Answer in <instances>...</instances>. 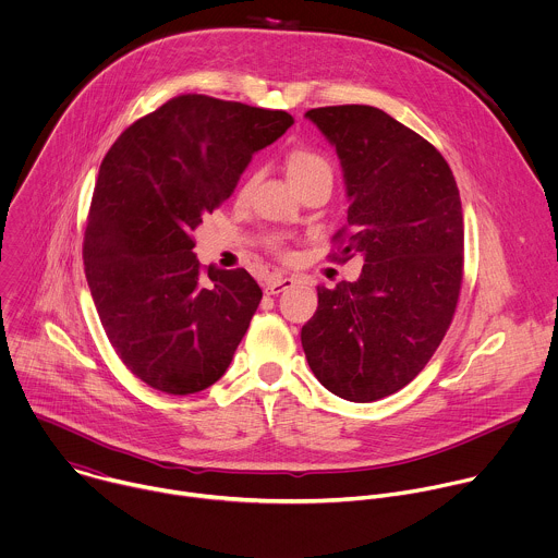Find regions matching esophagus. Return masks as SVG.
<instances>
[{"label": "esophagus", "instance_id": "1", "mask_svg": "<svg viewBox=\"0 0 558 558\" xmlns=\"http://www.w3.org/2000/svg\"><path fill=\"white\" fill-rule=\"evenodd\" d=\"M293 284H295V280H293V278L271 276V278L267 280V284H265V293H267V295H278V293H282V291L291 289Z\"/></svg>", "mask_w": 558, "mask_h": 558}]
</instances>
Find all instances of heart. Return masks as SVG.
Segmentation results:
<instances>
[{
    "mask_svg": "<svg viewBox=\"0 0 558 558\" xmlns=\"http://www.w3.org/2000/svg\"><path fill=\"white\" fill-rule=\"evenodd\" d=\"M287 172L291 181L298 185L300 181L317 174V172H330V163L324 155L311 150V148H295L287 157Z\"/></svg>",
    "mask_w": 558,
    "mask_h": 558,
    "instance_id": "1",
    "label": "heart"
}]
</instances>
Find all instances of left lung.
I'll use <instances>...</instances> for the list:
<instances>
[{
  "label": "left lung",
  "mask_w": 558,
  "mask_h": 558,
  "mask_svg": "<svg viewBox=\"0 0 558 558\" xmlns=\"http://www.w3.org/2000/svg\"><path fill=\"white\" fill-rule=\"evenodd\" d=\"M306 118L343 168L348 226L332 241L341 260L361 254L363 269L356 282L317 287L302 348L328 392L373 403L405 388L451 326L464 269L460 193L440 150L377 107Z\"/></svg>",
  "instance_id": "8db88e82"
}]
</instances>
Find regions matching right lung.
<instances>
[{
	"instance_id": "right-lung-1",
	"label": "right lung",
	"mask_w": 558,
	"mask_h": 558,
	"mask_svg": "<svg viewBox=\"0 0 558 558\" xmlns=\"http://www.w3.org/2000/svg\"><path fill=\"white\" fill-rule=\"evenodd\" d=\"M291 124L287 111L183 94L135 120L105 155L85 276L116 354L153 390L185 397L226 375L263 291L245 269L204 267L193 232Z\"/></svg>"
}]
</instances>
